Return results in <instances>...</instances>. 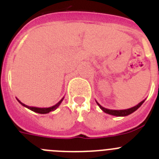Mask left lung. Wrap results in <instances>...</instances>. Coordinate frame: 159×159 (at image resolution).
<instances>
[{"label": "left lung", "instance_id": "obj_1", "mask_svg": "<svg viewBox=\"0 0 159 159\" xmlns=\"http://www.w3.org/2000/svg\"><path fill=\"white\" fill-rule=\"evenodd\" d=\"M144 101H145V99L142 101V102H140L139 103L136 105V106L133 107L128 108V109H125V110H111V109H107V108H105L103 107H102L100 104H99V102H97V101H96V103L98 104V106L99 107V108H100L101 110H102V111H104L105 113L109 114V115H111V116H119H119H129V115H130L131 113L134 112L136 110H137L138 108H139L140 107H141V105L144 102Z\"/></svg>", "mask_w": 159, "mask_h": 159}]
</instances>
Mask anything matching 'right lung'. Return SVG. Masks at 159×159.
Segmentation results:
<instances>
[{"label": "right lung", "instance_id": "obj_1", "mask_svg": "<svg viewBox=\"0 0 159 159\" xmlns=\"http://www.w3.org/2000/svg\"><path fill=\"white\" fill-rule=\"evenodd\" d=\"M64 97H63L62 99H60V100L57 102V104L54 105V106L50 107H43V108L36 107H29V106H28V105H25V103H23V102H20V101L18 99H17L18 102H19L22 105V106H24L25 107H27L28 109L32 111H34V112H36V113H39V114H48V113H49V112L53 111L56 110V109H57V108L60 106V103L62 102V101L64 100Z\"/></svg>", "mask_w": 159, "mask_h": 159}]
</instances>
